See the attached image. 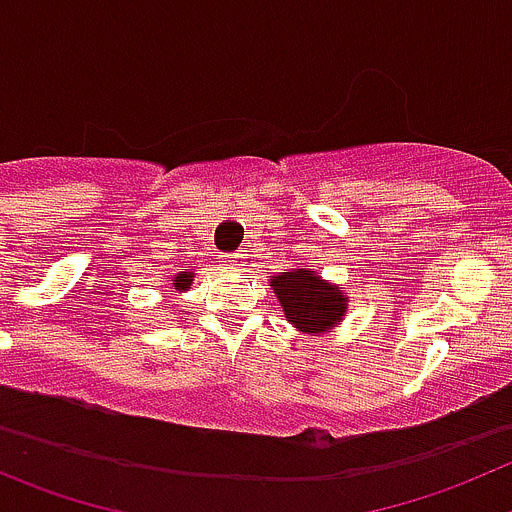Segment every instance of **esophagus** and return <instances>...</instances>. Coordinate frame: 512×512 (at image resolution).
I'll use <instances>...</instances> for the list:
<instances>
[{
    "label": "esophagus",
    "instance_id": "esophagus-1",
    "mask_svg": "<svg viewBox=\"0 0 512 512\" xmlns=\"http://www.w3.org/2000/svg\"><path fill=\"white\" fill-rule=\"evenodd\" d=\"M226 266H228V269L241 271L243 266H246V253H228V256H226Z\"/></svg>",
    "mask_w": 512,
    "mask_h": 512
}]
</instances>
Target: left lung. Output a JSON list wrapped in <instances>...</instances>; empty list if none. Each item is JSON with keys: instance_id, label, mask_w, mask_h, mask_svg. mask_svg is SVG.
I'll list each match as a JSON object with an SVG mask.
<instances>
[{"instance_id": "obj_1", "label": "left lung", "mask_w": 512, "mask_h": 512, "mask_svg": "<svg viewBox=\"0 0 512 512\" xmlns=\"http://www.w3.org/2000/svg\"><path fill=\"white\" fill-rule=\"evenodd\" d=\"M271 286L284 309L286 321L304 334H324L347 314V296L309 269L284 271L271 276Z\"/></svg>"}]
</instances>
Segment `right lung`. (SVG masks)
<instances>
[{
  "mask_svg": "<svg viewBox=\"0 0 512 512\" xmlns=\"http://www.w3.org/2000/svg\"><path fill=\"white\" fill-rule=\"evenodd\" d=\"M191 284H193V271H180V274H175V276H173V286H175V291H186V289H191Z\"/></svg>",
  "mask_w": 512,
  "mask_h": 512,
  "instance_id": "obj_1",
  "label": "right lung"
}]
</instances>
